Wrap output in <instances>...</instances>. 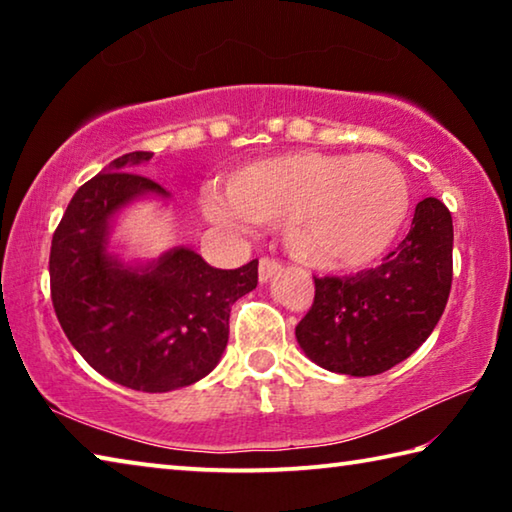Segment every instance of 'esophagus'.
<instances>
[{
    "label": "esophagus",
    "mask_w": 512,
    "mask_h": 512,
    "mask_svg": "<svg viewBox=\"0 0 512 512\" xmlns=\"http://www.w3.org/2000/svg\"><path fill=\"white\" fill-rule=\"evenodd\" d=\"M282 271V264L273 257H262L259 259V282L266 284L271 282L273 277Z\"/></svg>",
    "instance_id": "1"
}]
</instances>
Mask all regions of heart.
<instances>
[{
	"label": "heart",
	"mask_w": 512,
	"mask_h": 512,
	"mask_svg": "<svg viewBox=\"0 0 512 512\" xmlns=\"http://www.w3.org/2000/svg\"><path fill=\"white\" fill-rule=\"evenodd\" d=\"M223 196H205L212 221L287 223L291 253L327 271H357L386 253L409 214L402 169L386 155H275L228 173Z\"/></svg>",
	"instance_id": "heart-1"
}]
</instances>
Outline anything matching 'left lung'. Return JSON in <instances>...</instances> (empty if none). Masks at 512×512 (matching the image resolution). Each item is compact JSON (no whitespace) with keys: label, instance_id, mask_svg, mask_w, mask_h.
<instances>
[{"label":"left lung","instance_id":"8db88e82","mask_svg":"<svg viewBox=\"0 0 512 512\" xmlns=\"http://www.w3.org/2000/svg\"><path fill=\"white\" fill-rule=\"evenodd\" d=\"M452 214L438 198L415 205L409 235L377 268L314 277L316 296L296 339L320 368L352 377L391 370L429 339L452 289Z\"/></svg>","mask_w":512,"mask_h":512}]
</instances>
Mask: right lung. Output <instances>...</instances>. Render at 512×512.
Segmentation results:
<instances>
[{
  "label": "right lung",
  "mask_w": 512,
  "mask_h": 512,
  "mask_svg": "<svg viewBox=\"0 0 512 512\" xmlns=\"http://www.w3.org/2000/svg\"><path fill=\"white\" fill-rule=\"evenodd\" d=\"M153 158L133 151L110 162L69 201L51 239V302L81 357L110 381L167 393L210 375L228 345L230 307L257 287V259L221 271L189 248L146 266L108 253L110 223L146 194H169L128 169Z\"/></svg>",
  "instance_id": "obj_1"
}]
</instances>
